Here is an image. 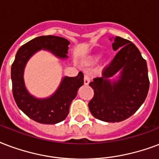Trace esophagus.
<instances>
[{"label": "esophagus", "instance_id": "esophagus-1", "mask_svg": "<svg viewBox=\"0 0 159 159\" xmlns=\"http://www.w3.org/2000/svg\"><path fill=\"white\" fill-rule=\"evenodd\" d=\"M90 77H89V75L88 74H85L84 75V84L85 85H88L89 84V82H90Z\"/></svg>", "mask_w": 159, "mask_h": 159}]
</instances>
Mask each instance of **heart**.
Here are the masks:
<instances>
[{
  "mask_svg": "<svg viewBox=\"0 0 159 159\" xmlns=\"http://www.w3.org/2000/svg\"><path fill=\"white\" fill-rule=\"evenodd\" d=\"M97 58H98V57H95V59H97Z\"/></svg>",
  "mask_w": 159,
  "mask_h": 159,
  "instance_id": "heart-1",
  "label": "heart"
}]
</instances>
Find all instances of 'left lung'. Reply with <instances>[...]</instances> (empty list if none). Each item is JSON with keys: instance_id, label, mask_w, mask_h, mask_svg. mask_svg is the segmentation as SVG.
I'll return each instance as SVG.
<instances>
[{"instance_id": "1", "label": "left lung", "mask_w": 159, "mask_h": 159, "mask_svg": "<svg viewBox=\"0 0 159 159\" xmlns=\"http://www.w3.org/2000/svg\"><path fill=\"white\" fill-rule=\"evenodd\" d=\"M112 49L118 52L112 62L104 68L101 77H96L89 83L94 96L88 107L97 119L118 123L134 114L143 103L149 89V79L147 62L133 42L116 36Z\"/></svg>"}]
</instances>
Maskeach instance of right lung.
Listing matches in <instances>:
<instances>
[{"label":"right lung","instance_id":"add662e5","mask_svg":"<svg viewBox=\"0 0 159 159\" xmlns=\"http://www.w3.org/2000/svg\"><path fill=\"white\" fill-rule=\"evenodd\" d=\"M69 41L60 36H42L26 42L19 48L11 66L12 93L16 103L26 116L43 124H56L63 121L69 107L83 85V73L77 77H64L55 93L49 98H37L26 89L24 70L29 59L41 50L49 51L59 59L68 58Z\"/></svg>","mask_w":159,"mask_h":159}]
</instances>
